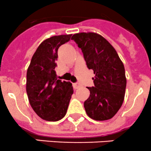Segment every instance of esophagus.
Listing matches in <instances>:
<instances>
[{
    "label": "esophagus",
    "instance_id": "1",
    "mask_svg": "<svg viewBox=\"0 0 151 151\" xmlns=\"http://www.w3.org/2000/svg\"><path fill=\"white\" fill-rule=\"evenodd\" d=\"M73 89H78V87H80V84L78 83H73Z\"/></svg>",
    "mask_w": 151,
    "mask_h": 151
}]
</instances>
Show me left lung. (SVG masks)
Returning a JSON list of instances; mask_svg holds the SVG:
<instances>
[{
	"label": "left lung",
	"mask_w": 151,
	"mask_h": 151,
	"mask_svg": "<svg viewBox=\"0 0 151 151\" xmlns=\"http://www.w3.org/2000/svg\"><path fill=\"white\" fill-rule=\"evenodd\" d=\"M74 40L81 49L86 66L94 71L95 86L83 106L87 115L95 120H109L118 111L124 101L126 87L125 68L115 49L96 33L74 34Z\"/></svg>",
	"instance_id": "1"
}]
</instances>
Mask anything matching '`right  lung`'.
<instances>
[{"label": "right lung", "mask_w": 151, "mask_h": 151, "mask_svg": "<svg viewBox=\"0 0 151 151\" xmlns=\"http://www.w3.org/2000/svg\"><path fill=\"white\" fill-rule=\"evenodd\" d=\"M72 34L54 36L43 41L33 55L27 70L26 92L36 114L47 121H58L65 116L73 89L62 81L55 68L58 49L70 41Z\"/></svg>", "instance_id": "right-lung-1"}]
</instances>
